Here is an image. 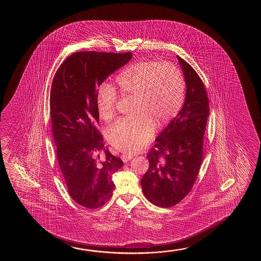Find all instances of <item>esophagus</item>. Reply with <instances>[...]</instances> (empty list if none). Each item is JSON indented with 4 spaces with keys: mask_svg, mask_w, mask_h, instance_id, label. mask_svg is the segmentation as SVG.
<instances>
[{
    "mask_svg": "<svg viewBox=\"0 0 261 261\" xmlns=\"http://www.w3.org/2000/svg\"><path fill=\"white\" fill-rule=\"evenodd\" d=\"M121 159L122 161H124V162H126V161H130L131 159H133V155L126 153L122 154Z\"/></svg>",
    "mask_w": 261,
    "mask_h": 261,
    "instance_id": "34e87169",
    "label": "esophagus"
}]
</instances>
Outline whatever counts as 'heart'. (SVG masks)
Returning <instances> with one entry per match:
<instances>
[{
    "mask_svg": "<svg viewBox=\"0 0 261 261\" xmlns=\"http://www.w3.org/2000/svg\"><path fill=\"white\" fill-rule=\"evenodd\" d=\"M136 99L135 118L119 119L108 129V141L118 150L136 152L150 142L155 124L168 125L182 107L186 82L182 72L170 62L139 61L118 73L115 86H103L96 94L97 112L104 121L116 113L118 95Z\"/></svg>",
    "mask_w": 261,
    "mask_h": 261,
    "instance_id": "heart-1",
    "label": "heart"
}]
</instances>
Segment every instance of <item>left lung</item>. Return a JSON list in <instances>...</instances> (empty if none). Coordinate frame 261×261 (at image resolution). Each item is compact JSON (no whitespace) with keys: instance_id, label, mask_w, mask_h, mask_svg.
I'll use <instances>...</instances> for the list:
<instances>
[{"instance_id":"left-lung-1","label":"left lung","mask_w":261,"mask_h":261,"mask_svg":"<svg viewBox=\"0 0 261 261\" xmlns=\"http://www.w3.org/2000/svg\"><path fill=\"white\" fill-rule=\"evenodd\" d=\"M177 60L186 80L185 103L147 154L150 167L141 180L144 196L161 207L175 206L193 188L203 158L210 115L202 80L189 63L179 56Z\"/></svg>"}]
</instances>
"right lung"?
Here are the masks:
<instances>
[{
  "instance_id": "1",
  "label": "right lung",
  "mask_w": 261,
  "mask_h": 261,
  "mask_svg": "<svg viewBox=\"0 0 261 261\" xmlns=\"http://www.w3.org/2000/svg\"><path fill=\"white\" fill-rule=\"evenodd\" d=\"M131 53L76 51L55 73L50 93V113L58 162L73 200L90 210L111 199L112 175L124 165L105 148L97 128L98 87L126 64ZM103 149L105 160L96 154Z\"/></svg>"
}]
</instances>
